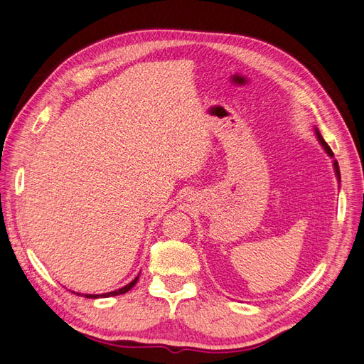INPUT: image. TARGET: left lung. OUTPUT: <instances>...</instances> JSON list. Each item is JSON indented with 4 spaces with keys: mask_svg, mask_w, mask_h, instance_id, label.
<instances>
[{
    "mask_svg": "<svg viewBox=\"0 0 364 364\" xmlns=\"http://www.w3.org/2000/svg\"><path fill=\"white\" fill-rule=\"evenodd\" d=\"M316 134H318V139H319V142L323 144V147L326 149V151L328 154V156H332L333 158V151H332V149L327 146V142L323 139V136H321L319 134V132L316 130ZM333 167H335V172H336V176H338V180H340V167H338V163L336 161H333Z\"/></svg>",
    "mask_w": 364,
    "mask_h": 364,
    "instance_id": "1",
    "label": "left lung"
}]
</instances>
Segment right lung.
<instances>
[{"mask_svg":"<svg viewBox=\"0 0 364 364\" xmlns=\"http://www.w3.org/2000/svg\"><path fill=\"white\" fill-rule=\"evenodd\" d=\"M138 277H139V276L134 277L133 281H132L129 285H125V287H122V289L116 290V291H109V293H104V294H85V298H92V299H96V298H109V296H117V294H124V293L129 291L130 289H133L134 284L138 282ZM73 293H74V291H73ZM75 294H80V293H75Z\"/></svg>","mask_w":364,"mask_h":364,"instance_id":"add662e5","label":"right lung"}]
</instances>
